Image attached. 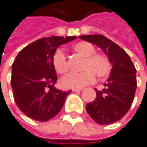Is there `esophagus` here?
<instances>
[{"label":"esophagus","mask_w":147,"mask_h":147,"mask_svg":"<svg viewBox=\"0 0 147 147\" xmlns=\"http://www.w3.org/2000/svg\"><path fill=\"white\" fill-rule=\"evenodd\" d=\"M83 90V89H72V91L73 92H80V91H82Z\"/></svg>","instance_id":"esophagus-1"}]
</instances>
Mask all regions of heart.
I'll use <instances>...</instances> for the list:
<instances>
[{"mask_svg": "<svg viewBox=\"0 0 147 147\" xmlns=\"http://www.w3.org/2000/svg\"><path fill=\"white\" fill-rule=\"evenodd\" d=\"M75 52L85 58L80 73H70L61 80L64 88L77 89L92 84L95 80V75L99 79L106 77L111 71V62L109 57L104 54L94 53L95 48L91 43L79 42L73 46ZM53 65L59 74L67 73L69 67L67 56L61 49L56 50L53 56Z\"/></svg>", "mask_w": 147, "mask_h": 147, "instance_id": "obj_1", "label": "heart"}]
</instances>
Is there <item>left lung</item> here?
Returning a JSON list of instances; mask_svg holds the SVG:
<instances>
[{
    "label": "left lung",
    "mask_w": 147,
    "mask_h": 147,
    "mask_svg": "<svg viewBox=\"0 0 147 147\" xmlns=\"http://www.w3.org/2000/svg\"><path fill=\"white\" fill-rule=\"evenodd\" d=\"M97 45L112 64L111 75L105 84L106 89L96 90L95 99L86 105V111L94 122L108 125L118 122L129 110L137 90L136 68L123 48L101 34L79 37Z\"/></svg>",
    "instance_id": "8db88e82"
}]
</instances>
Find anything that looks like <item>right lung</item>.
Segmentation results:
<instances>
[{"mask_svg":"<svg viewBox=\"0 0 147 147\" xmlns=\"http://www.w3.org/2000/svg\"><path fill=\"white\" fill-rule=\"evenodd\" d=\"M76 38V36L42 38L18 53L12 64L10 83L16 105L27 117L46 122L61 109L71 90L61 91L54 87L57 76L53 56L60 45Z\"/></svg>","mask_w":147,"mask_h":147,"instance_id":"obj_1","label":"right lung"}]
</instances>
